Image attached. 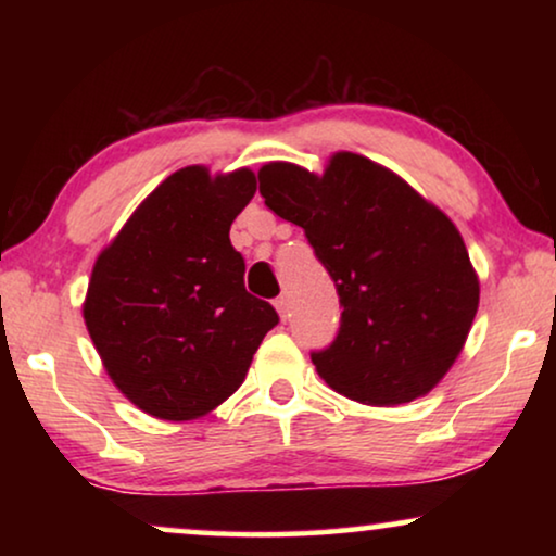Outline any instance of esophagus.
Here are the masks:
<instances>
[{
	"mask_svg": "<svg viewBox=\"0 0 556 556\" xmlns=\"http://www.w3.org/2000/svg\"><path fill=\"white\" fill-rule=\"evenodd\" d=\"M276 311H278V316L286 321V318H288V299H283V295L276 299Z\"/></svg>",
	"mask_w": 556,
	"mask_h": 556,
	"instance_id": "1",
	"label": "esophagus"
}]
</instances>
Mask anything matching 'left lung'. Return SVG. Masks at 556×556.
<instances>
[{
    "instance_id": "1",
    "label": "left lung",
    "mask_w": 556,
    "mask_h": 556,
    "mask_svg": "<svg viewBox=\"0 0 556 556\" xmlns=\"http://www.w3.org/2000/svg\"><path fill=\"white\" fill-rule=\"evenodd\" d=\"M257 181L265 204L303 227L344 306L333 344L311 354L318 377L371 407L428 394L463 352L481 295L451 217L352 151L324 174L268 162Z\"/></svg>"
}]
</instances>
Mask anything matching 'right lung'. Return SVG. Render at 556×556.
<instances>
[{"mask_svg":"<svg viewBox=\"0 0 556 556\" xmlns=\"http://www.w3.org/2000/svg\"><path fill=\"white\" fill-rule=\"evenodd\" d=\"M257 189L242 169L174 172L96 257L83 318L111 382L151 417L197 420L223 405L278 314L245 291L232 219Z\"/></svg>","mask_w":556,"mask_h":556,"instance_id":"right-lung-1","label":"right lung"}]
</instances>
